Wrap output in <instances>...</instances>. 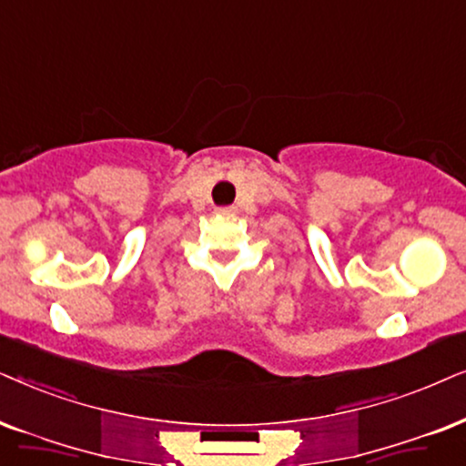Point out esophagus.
<instances>
[{
    "label": "esophagus",
    "mask_w": 466,
    "mask_h": 466,
    "mask_svg": "<svg viewBox=\"0 0 466 466\" xmlns=\"http://www.w3.org/2000/svg\"><path fill=\"white\" fill-rule=\"evenodd\" d=\"M232 210H234L232 207H223V208H219V213L221 215H229V213H232Z\"/></svg>",
    "instance_id": "esophagus-1"
}]
</instances>
